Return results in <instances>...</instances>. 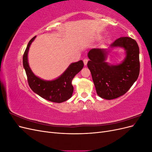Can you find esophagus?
<instances>
[{"mask_svg": "<svg viewBox=\"0 0 152 152\" xmlns=\"http://www.w3.org/2000/svg\"><path fill=\"white\" fill-rule=\"evenodd\" d=\"M83 61H84V65H86L87 64V62H88V59H87V58L84 59Z\"/></svg>", "mask_w": 152, "mask_h": 152, "instance_id": "1", "label": "esophagus"}]
</instances>
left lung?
I'll return each instance as SVG.
<instances>
[{"label": "left lung", "instance_id": "left-lung-1", "mask_svg": "<svg viewBox=\"0 0 152 152\" xmlns=\"http://www.w3.org/2000/svg\"><path fill=\"white\" fill-rule=\"evenodd\" d=\"M110 46L122 47L126 50V58L120 65H110L105 62L107 49L94 48L87 54L90 59L87 67L96 93L99 97L109 100L126 94L137 79L140 70V49L135 40L127 37H121Z\"/></svg>", "mask_w": 152, "mask_h": 152}]
</instances>
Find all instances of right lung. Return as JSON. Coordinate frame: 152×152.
I'll list each match as a JSON object with an SVG mask.
<instances>
[{"label": "right lung", "mask_w": 152, "mask_h": 152, "mask_svg": "<svg viewBox=\"0 0 152 152\" xmlns=\"http://www.w3.org/2000/svg\"><path fill=\"white\" fill-rule=\"evenodd\" d=\"M34 37L28 44L23 56V64L27 76V81L31 89L40 97L54 103H62L70 99L73 94V87L72 81L76 74L84 66L82 60L72 63L63 74L57 79L46 81L36 77L29 67L28 52L30 44L35 39Z\"/></svg>", "instance_id": "1"}]
</instances>
